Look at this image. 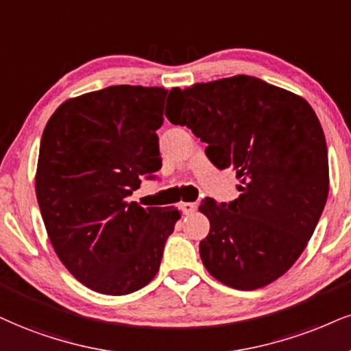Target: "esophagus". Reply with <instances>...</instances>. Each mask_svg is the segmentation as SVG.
<instances>
[{"label":"esophagus","mask_w":351,"mask_h":351,"mask_svg":"<svg viewBox=\"0 0 351 351\" xmlns=\"http://www.w3.org/2000/svg\"><path fill=\"white\" fill-rule=\"evenodd\" d=\"M179 208H180V211H182L184 215H190V213H193V211L197 210V203L184 202V203H180Z\"/></svg>","instance_id":"esophagus-1"}]
</instances>
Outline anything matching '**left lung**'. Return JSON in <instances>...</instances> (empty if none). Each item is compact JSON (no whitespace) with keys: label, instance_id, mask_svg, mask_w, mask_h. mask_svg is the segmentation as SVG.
I'll use <instances>...</instances> for the list:
<instances>
[{"label":"left lung","instance_id":"left-lung-1","mask_svg":"<svg viewBox=\"0 0 351 351\" xmlns=\"http://www.w3.org/2000/svg\"><path fill=\"white\" fill-rule=\"evenodd\" d=\"M169 122L192 130L218 169H232L241 195L202 200L210 232L203 265L236 289L280 278L313 236L328 195L322 127L304 99L254 76L172 89Z\"/></svg>","mask_w":351,"mask_h":351}]
</instances>
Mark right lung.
I'll return each mask as SVG.
<instances>
[{"label":"right lung","mask_w":351,"mask_h":351,"mask_svg":"<svg viewBox=\"0 0 351 351\" xmlns=\"http://www.w3.org/2000/svg\"><path fill=\"white\" fill-rule=\"evenodd\" d=\"M167 89L109 86L63 102L43 130L36 193L56 255L102 295L122 296L158 274L174 206L128 202L161 169L156 130Z\"/></svg>","instance_id":"obj_1"}]
</instances>
